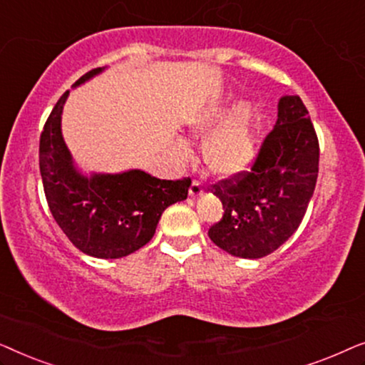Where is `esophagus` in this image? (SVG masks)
<instances>
[{"instance_id": "1", "label": "esophagus", "mask_w": 365, "mask_h": 365, "mask_svg": "<svg viewBox=\"0 0 365 365\" xmlns=\"http://www.w3.org/2000/svg\"><path fill=\"white\" fill-rule=\"evenodd\" d=\"M202 194V186L201 182L196 181V179H192L191 182V187H189V196L191 197H199Z\"/></svg>"}]
</instances>
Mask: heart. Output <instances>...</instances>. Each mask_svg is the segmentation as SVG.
Returning a JSON list of instances; mask_svg holds the SVG:
<instances>
[{
  "label": "heart",
  "instance_id": "b5f03b06",
  "mask_svg": "<svg viewBox=\"0 0 365 365\" xmlns=\"http://www.w3.org/2000/svg\"><path fill=\"white\" fill-rule=\"evenodd\" d=\"M221 108L216 104L204 108L191 123L196 136L210 133L202 143V159L209 171L221 178H234L246 171L256 156V113L251 103L241 101L219 125ZM179 149L186 151L184 143Z\"/></svg>",
  "mask_w": 365,
  "mask_h": 365
}]
</instances>
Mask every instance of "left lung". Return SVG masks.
<instances>
[{"label": "left lung", "mask_w": 365, "mask_h": 365, "mask_svg": "<svg viewBox=\"0 0 365 365\" xmlns=\"http://www.w3.org/2000/svg\"><path fill=\"white\" fill-rule=\"evenodd\" d=\"M317 173L319 141L309 111L299 96H282L251 171L212 186L224 214L209 227L211 241L242 259L274 252L301 224Z\"/></svg>", "instance_id": "8db88e82"}]
</instances>
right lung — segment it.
<instances>
[{
  "label": "right lung",
  "instance_id": "right-lung-1",
  "mask_svg": "<svg viewBox=\"0 0 365 365\" xmlns=\"http://www.w3.org/2000/svg\"><path fill=\"white\" fill-rule=\"evenodd\" d=\"M103 69H91L74 88ZM68 94L59 98L39 138V171L49 211L81 252L98 259L129 256L151 241L164 209L187 197L191 179L166 181L141 169L84 176L61 133Z\"/></svg>",
  "mask_w": 365,
  "mask_h": 365
}]
</instances>
